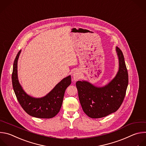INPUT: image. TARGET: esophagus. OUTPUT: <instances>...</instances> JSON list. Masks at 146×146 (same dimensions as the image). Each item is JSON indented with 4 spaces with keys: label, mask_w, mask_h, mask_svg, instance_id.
Segmentation results:
<instances>
[{
    "label": "esophagus",
    "mask_w": 146,
    "mask_h": 146,
    "mask_svg": "<svg viewBox=\"0 0 146 146\" xmlns=\"http://www.w3.org/2000/svg\"><path fill=\"white\" fill-rule=\"evenodd\" d=\"M73 78L74 80H78L80 77V72L79 70H76L73 73Z\"/></svg>",
    "instance_id": "34e87169"
}]
</instances>
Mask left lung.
I'll return each mask as SVG.
<instances>
[{"label": "left lung", "instance_id": "8db88e82", "mask_svg": "<svg viewBox=\"0 0 146 146\" xmlns=\"http://www.w3.org/2000/svg\"><path fill=\"white\" fill-rule=\"evenodd\" d=\"M119 70L115 78L106 86L97 87L86 81H77L78 97L83 111L92 119H99L117 111L126 94L128 74L123 53L116 47Z\"/></svg>", "mask_w": 146, "mask_h": 146}]
</instances>
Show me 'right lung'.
I'll return each mask as SVG.
<instances>
[{
  "instance_id": "obj_1",
  "label": "right lung",
  "mask_w": 146,
  "mask_h": 146,
  "mask_svg": "<svg viewBox=\"0 0 146 146\" xmlns=\"http://www.w3.org/2000/svg\"><path fill=\"white\" fill-rule=\"evenodd\" d=\"M19 50L14 60L12 73V83L16 97L23 110L30 115L37 118H52L59 112L67 87L71 83V76L64 78L46 96L35 98L28 96L20 85L17 74V63Z\"/></svg>"
}]
</instances>
